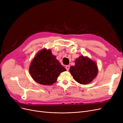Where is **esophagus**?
Instances as JSON below:
<instances>
[{
	"label": "esophagus",
	"instance_id": "obj_1",
	"mask_svg": "<svg viewBox=\"0 0 123 123\" xmlns=\"http://www.w3.org/2000/svg\"><path fill=\"white\" fill-rule=\"evenodd\" d=\"M66 69L68 71V70H69V69H70V66H69V65L66 66Z\"/></svg>",
	"mask_w": 123,
	"mask_h": 123
}]
</instances>
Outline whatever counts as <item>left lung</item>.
Masks as SVG:
<instances>
[{"instance_id":"obj_1","label":"left lung","mask_w":123,"mask_h":123,"mask_svg":"<svg viewBox=\"0 0 123 123\" xmlns=\"http://www.w3.org/2000/svg\"><path fill=\"white\" fill-rule=\"evenodd\" d=\"M70 72L76 81L87 85L96 77L98 67L96 63L87 56L81 55L75 59V65L71 66Z\"/></svg>"}]
</instances>
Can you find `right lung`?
Masks as SVG:
<instances>
[{"label": "right lung", "instance_id": "right-lung-1", "mask_svg": "<svg viewBox=\"0 0 123 123\" xmlns=\"http://www.w3.org/2000/svg\"><path fill=\"white\" fill-rule=\"evenodd\" d=\"M66 71L55 56L52 54L51 50L46 48L36 54L29 67V73L33 80L43 85L53 84L59 74Z\"/></svg>", "mask_w": 123, "mask_h": 123}]
</instances>
